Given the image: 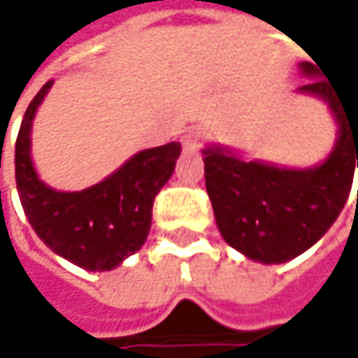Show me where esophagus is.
I'll list each match as a JSON object with an SVG mask.
<instances>
[{"label": "esophagus", "instance_id": "34e87169", "mask_svg": "<svg viewBox=\"0 0 358 358\" xmlns=\"http://www.w3.org/2000/svg\"><path fill=\"white\" fill-rule=\"evenodd\" d=\"M204 139H206V134L199 129V127H194V129H188L184 136H182V145H184V150H188V152H196L202 148V143H204Z\"/></svg>", "mask_w": 358, "mask_h": 358}]
</instances>
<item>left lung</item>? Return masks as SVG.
Returning a JSON list of instances; mask_svg holds the SVG:
<instances>
[{
    "label": "left lung",
    "instance_id": "obj_1",
    "mask_svg": "<svg viewBox=\"0 0 358 358\" xmlns=\"http://www.w3.org/2000/svg\"><path fill=\"white\" fill-rule=\"evenodd\" d=\"M300 69L318 76L300 87L324 99L338 123V139L324 164L287 170L243 162L221 148L204 150L206 192L222 239L249 259L284 263L318 241L338 219L358 168V101L336 95L312 62Z\"/></svg>",
    "mask_w": 358,
    "mask_h": 358
}]
</instances>
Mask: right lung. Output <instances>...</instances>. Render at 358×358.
Instances as JSON below:
<instances>
[{
	"mask_svg": "<svg viewBox=\"0 0 358 358\" xmlns=\"http://www.w3.org/2000/svg\"><path fill=\"white\" fill-rule=\"evenodd\" d=\"M48 80L22 119L15 139V184L36 235L56 255L89 271L113 269L148 239L152 206L170 180L178 141L143 150L109 178L80 192H56L38 178L30 158V129L38 105L52 87Z\"/></svg>",
	"mask_w": 358,
	"mask_h": 358,
	"instance_id": "right-lung-1",
	"label": "right lung"
}]
</instances>
